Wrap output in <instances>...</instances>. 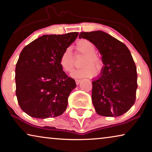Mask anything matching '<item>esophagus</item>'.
Segmentation results:
<instances>
[{"instance_id":"obj_1","label":"esophagus","mask_w":152,"mask_h":152,"mask_svg":"<svg viewBox=\"0 0 152 152\" xmlns=\"http://www.w3.org/2000/svg\"><path fill=\"white\" fill-rule=\"evenodd\" d=\"M80 82H81V80H79V79H76V80H75V82H76L77 84H80Z\"/></svg>"}]
</instances>
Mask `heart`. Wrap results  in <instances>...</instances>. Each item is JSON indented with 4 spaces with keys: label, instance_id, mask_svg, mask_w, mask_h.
I'll use <instances>...</instances> for the list:
<instances>
[{
    "label": "heart",
    "instance_id": "b5f03b06",
    "mask_svg": "<svg viewBox=\"0 0 152 152\" xmlns=\"http://www.w3.org/2000/svg\"><path fill=\"white\" fill-rule=\"evenodd\" d=\"M76 51L84 55L82 60L83 67L74 70L72 75L75 77H92L97 72H99L102 67V61L98 55L94 53L95 46L88 39H80L76 43ZM59 64L65 72H70L74 68V57L71 50L66 48L60 56Z\"/></svg>",
    "mask_w": 152,
    "mask_h": 152
}]
</instances>
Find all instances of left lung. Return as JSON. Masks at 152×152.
<instances>
[{"mask_svg":"<svg viewBox=\"0 0 152 152\" xmlns=\"http://www.w3.org/2000/svg\"><path fill=\"white\" fill-rule=\"evenodd\" d=\"M101 54L104 64L99 79L93 81L92 101L97 114L117 117L127 112L136 97V66L128 48L102 31L82 32Z\"/></svg>","mask_w":152,"mask_h":152,"instance_id":"1","label":"left lung"}]
</instances>
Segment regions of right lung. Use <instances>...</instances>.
Listing matches in <instances>:
<instances>
[{
  "instance_id": "obj_1",
  "label": "right lung",
  "mask_w": 152,
  "mask_h": 152,
  "mask_svg": "<svg viewBox=\"0 0 152 152\" xmlns=\"http://www.w3.org/2000/svg\"><path fill=\"white\" fill-rule=\"evenodd\" d=\"M78 34L43 35L22 50L15 69L16 95L31 117H57L66 110L76 83L63 71L59 58Z\"/></svg>"
}]
</instances>
